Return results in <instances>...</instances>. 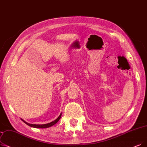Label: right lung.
<instances>
[{
	"label": "right lung",
	"mask_w": 147,
	"mask_h": 147,
	"mask_svg": "<svg viewBox=\"0 0 147 147\" xmlns=\"http://www.w3.org/2000/svg\"><path fill=\"white\" fill-rule=\"evenodd\" d=\"M61 115H62V113H61L59 115V116L58 117V118L56 119L55 121H52V122H51L50 123H47V124H29L27 122H26L24 120H23V119H21L22 120V121H23V122L26 124L27 125H28L30 127H34V128H41V129H45V128H48V127H50L51 126H52L53 125H55V124H56L58 122L59 120L60 119L61 117Z\"/></svg>",
	"instance_id": "obj_1"
}]
</instances>
